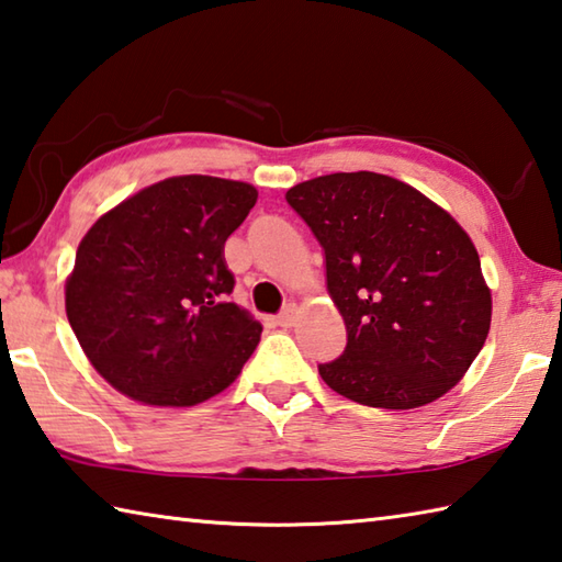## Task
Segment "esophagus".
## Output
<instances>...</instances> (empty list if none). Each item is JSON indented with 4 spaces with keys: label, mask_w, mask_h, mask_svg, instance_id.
<instances>
[{
    "label": "esophagus",
    "mask_w": 562,
    "mask_h": 562,
    "mask_svg": "<svg viewBox=\"0 0 562 562\" xmlns=\"http://www.w3.org/2000/svg\"><path fill=\"white\" fill-rule=\"evenodd\" d=\"M294 314H296V310H294L292 304H290V306H284V310L280 312V316L274 318V324L282 326V328H290V326L294 324Z\"/></svg>",
    "instance_id": "esophagus-1"
}]
</instances>
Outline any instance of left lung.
Returning a JSON list of instances; mask_svg holds the SVG:
<instances>
[{
	"label": "left lung",
	"mask_w": 562,
	"mask_h": 562,
	"mask_svg": "<svg viewBox=\"0 0 562 562\" xmlns=\"http://www.w3.org/2000/svg\"><path fill=\"white\" fill-rule=\"evenodd\" d=\"M284 200L322 244L346 322L344 356L318 366L328 387L380 409H416L456 387L492 322L463 226L414 187L368 170L300 182Z\"/></svg>",
	"instance_id": "obj_1"
}]
</instances>
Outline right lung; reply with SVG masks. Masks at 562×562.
<instances>
[{
  "instance_id": "1",
  "label": "right lung",
  "mask_w": 562,
  "mask_h": 562,
  "mask_svg": "<svg viewBox=\"0 0 562 562\" xmlns=\"http://www.w3.org/2000/svg\"><path fill=\"white\" fill-rule=\"evenodd\" d=\"M258 200L248 182L182 175L128 196L87 231L65 282L85 356L114 390L153 406L224 392L262 326L226 302L224 244Z\"/></svg>"
}]
</instances>
